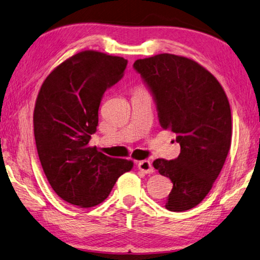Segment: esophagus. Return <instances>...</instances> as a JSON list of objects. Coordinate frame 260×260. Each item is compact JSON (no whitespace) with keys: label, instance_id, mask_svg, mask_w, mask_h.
<instances>
[{"label":"esophagus","instance_id":"obj_1","mask_svg":"<svg viewBox=\"0 0 260 260\" xmlns=\"http://www.w3.org/2000/svg\"><path fill=\"white\" fill-rule=\"evenodd\" d=\"M138 167L140 171H142L146 174H151L153 173V167L151 166V162L149 160H141L139 161Z\"/></svg>","mask_w":260,"mask_h":260}]
</instances>
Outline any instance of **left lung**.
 <instances>
[{"instance_id":"1","label":"left lung","mask_w":260,"mask_h":260,"mask_svg":"<svg viewBox=\"0 0 260 260\" xmlns=\"http://www.w3.org/2000/svg\"><path fill=\"white\" fill-rule=\"evenodd\" d=\"M156 103L162 128L177 134L178 158L152 162L173 188L165 208L182 212L205 199L231 148L232 114L222 87L208 70L186 57L160 54L133 65Z\"/></svg>"}]
</instances>
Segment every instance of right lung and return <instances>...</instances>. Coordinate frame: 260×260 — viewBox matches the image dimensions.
<instances>
[{
    "mask_svg": "<svg viewBox=\"0 0 260 260\" xmlns=\"http://www.w3.org/2000/svg\"><path fill=\"white\" fill-rule=\"evenodd\" d=\"M127 59L87 50L57 67L39 91L34 136L43 172L61 200L91 208L107 199L133 162L89 147L105 90L124 77Z\"/></svg>",
    "mask_w": 260,
    "mask_h": 260,
    "instance_id": "1",
    "label": "right lung"
}]
</instances>
